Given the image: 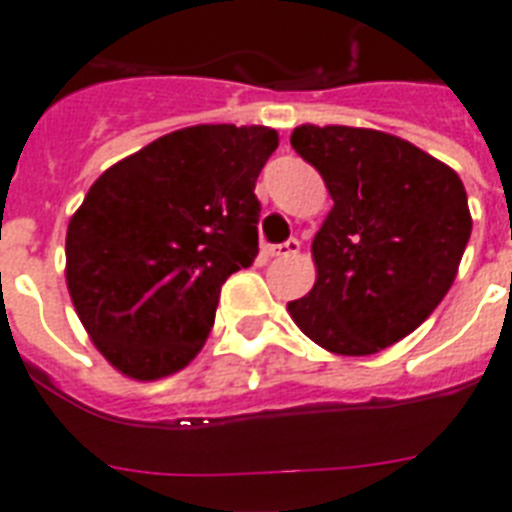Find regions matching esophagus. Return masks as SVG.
Instances as JSON below:
<instances>
[{"label":"esophagus","instance_id":"esophagus-1","mask_svg":"<svg viewBox=\"0 0 512 512\" xmlns=\"http://www.w3.org/2000/svg\"><path fill=\"white\" fill-rule=\"evenodd\" d=\"M300 252V241L297 239H289L284 244H276V247L268 249V255L271 257H295Z\"/></svg>","mask_w":512,"mask_h":512}]
</instances>
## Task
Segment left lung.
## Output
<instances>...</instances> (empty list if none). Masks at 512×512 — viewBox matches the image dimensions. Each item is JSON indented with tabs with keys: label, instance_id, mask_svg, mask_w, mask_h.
I'll return each mask as SVG.
<instances>
[{
	"label": "left lung",
	"instance_id": "obj_1",
	"mask_svg": "<svg viewBox=\"0 0 512 512\" xmlns=\"http://www.w3.org/2000/svg\"><path fill=\"white\" fill-rule=\"evenodd\" d=\"M292 148L335 204L313 236V289L287 303L289 316L329 353H380L457 279L473 231L465 185L436 156L369 127L300 124Z\"/></svg>",
	"mask_w": 512,
	"mask_h": 512
}]
</instances>
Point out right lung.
<instances>
[{"label": "right lung", "mask_w": 512, "mask_h": 512, "mask_svg": "<svg viewBox=\"0 0 512 512\" xmlns=\"http://www.w3.org/2000/svg\"><path fill=\"white\" fill-rule=\"evenodd\" d=\"M276 148L263 124H196L92 183L68 220L66 284L116 372L162 380L204 348L220 287L257 257L255 183Z\"/></svg>", "instance_id": "1"}]
</instances>
